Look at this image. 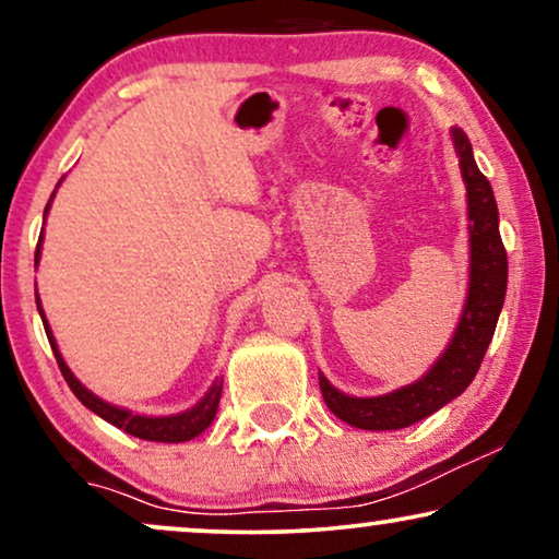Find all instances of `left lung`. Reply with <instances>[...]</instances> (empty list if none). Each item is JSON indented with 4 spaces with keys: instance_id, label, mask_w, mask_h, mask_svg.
<instances>
[{
    "instance_id": "left-lung-1",
    "label": "left lung",
    "mask_w": 559,
    "mask_h": 559,
    "mask_svg": "<svg viewBox=\"0 0 559 559\" xmlns=\"http://www.w3.org/2000/svg\"><path fill=\"white\" fill-rule=\"evenodd\" d=\"M455 150L461 155L463 180L468 186L471 216V287L463 318L457 323L445 354L432 366V371L392 394L358 400L346 396L320 377V392L328 409L343 423L361 430H402L445 407L450 400L465 392L484 361L488 343L493 338L499 312L507 295V249L499 234V209L486 175L478 170L468 136L463 129H453Z\"/></svg>"
}]
</instances>
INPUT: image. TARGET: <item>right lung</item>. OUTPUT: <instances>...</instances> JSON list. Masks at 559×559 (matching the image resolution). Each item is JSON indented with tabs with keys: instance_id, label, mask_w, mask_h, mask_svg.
<instances>
[{
	"instance_id": "1",
	"label": "right lung",
	"mask_w": 559,
	"mask_h": 559,
	"mask_svg": "<svg viewBox=\"0 0 559 559\" xmlns=\"http://www.w3.org/2000/svg\"><path fill=\"white\" fill-rule=\"evenodd\" d=\"M48 209H50V203L45 205V213H48ZM37 257H40V241H37V251H35V259ZM37 310H40V297H37ZM43 325H45V333H48L52 354H56L60 373H63V379L68 381V386H71V392L79 396L81 404H86L91 412H96L98 417L106 419V423H111L114 427H119V430L134 435V438H140V440L186 442V440H193L195 435H201L205 427L213 423V417H216L224 381H216V384L209 389V394H205L193 409L180 412V415H173V417H142V415H132V412H127V409L111 407V404H106L104 400H98V396L91 394L86 386H81V381L73 377L71 369H68L63 361V356L58 354L50 328H48V323H45V316H43Z\"/></svg>"
}]
</instances>
